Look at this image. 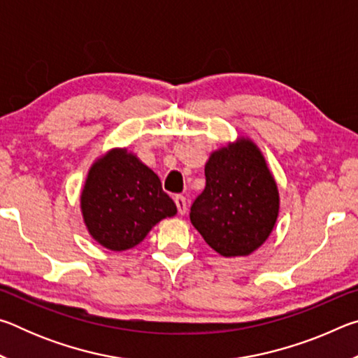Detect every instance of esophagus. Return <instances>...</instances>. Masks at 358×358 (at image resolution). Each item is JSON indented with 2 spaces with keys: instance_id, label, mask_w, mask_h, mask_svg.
Wrapping results in <instances>:
<instances>
[{
  "instance_id": "obj_1",
  "label": "esophagus",
  "mask_w": 358,
  "mask_h": 358,
  "mask_svg": "<svg viewBox=\"0 0 358 358\" xmlns=\"http://www.w3.org/2000/svg\"><path fill=\"white\" fill-rule=\"evenodd\" d=\"M175 203H177V210L180 215L186 213V199L183 196H175Z\"/></svg>"
}]
</instances>
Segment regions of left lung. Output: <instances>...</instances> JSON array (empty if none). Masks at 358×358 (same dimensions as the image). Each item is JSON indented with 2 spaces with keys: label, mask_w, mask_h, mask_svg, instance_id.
Instances as JSON below:
<instances>
[{
  "label": "left lung",
  "mask_w": 358,
  "mask_h": 358,
  "mask_svg": "<svg viewBox=\"0 0 358 358\" xmlns=\"http://www.w3.org/2000/svg\"><path fill=\"white\" fill-rule=\"evenodd\" d=\"M191 222L224 257L248 256L275 227L280 196L262 153L248 138L211 153Z\"/></svg>",
  "instance_id": "1"
}]
</instances>
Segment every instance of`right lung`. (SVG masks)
Listing matches in <instances>:
<instances>
[{
    "instance_id": "obj_1",
    "label": "right lung",
    "mask_w": 358,
    "mask_h": 358,
    "mask_svg": "<svg viewBox=\"0 0 358 358\" xmlns=\"http://www.w3.org/2000/svg\"><path fill=\"white\" fill-rule=\"evenodd\" d=\"M80 201L88 232L112 251L134 248L155 224L177 213L159 177L124 148L94 162Z\"/></svg>"
}]
</instances>
